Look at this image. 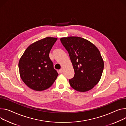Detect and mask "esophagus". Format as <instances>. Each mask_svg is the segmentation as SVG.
<instances>
[{
    "label": "esophagus",
    "instance_id": "esophagus-1",
    "mask_svg": "<svg viewBox=\"0 0 126 126\" xmlns=\"http://www.w3.org/2000/svg\"><path fill=\"white\" fill-rule=\"evenodd\" d=\"M59 73H62L63 72V69H62V68H61V69H60V70H59Z\"/></svg>",
    "mask_w": 126,
    "mask_h": 126
}]
</instances>
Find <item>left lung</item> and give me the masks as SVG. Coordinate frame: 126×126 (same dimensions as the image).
<instances>
[{
	"label": "left lung",
	"instance_id": "1",
	"mask_svg": "<svg viewBox=\"0 0 126 126\" xmlns=\"http://www.w3.org/2000/svg\"><path fill=\"white\" fill-rule=\"evenodd\" d=\"M69 53L74 70L70 86L79 92L93 89L99 81L104 67V60L95 46L90 41L78 37L60 39Z\"/></svg>",
	"mask_w": 126,
	"mask_h": 126
}]
</instances>
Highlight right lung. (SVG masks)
I'll return each instance as SVG.
<instances>
[{
	"instance_id": "1",
	"label": "right lung",
	"mask_w": 126,
	"mask_h": 126,
	"mask_svg": "<svg viewBox=\"0 0 126 126\" xmlns=\"http://www.w3.org/2000/svg\"><path fill=\"white\" fill-rule=\"evenodd\" d=\"M57 38L46 37L30 45L18 62L19 75L31 89L42 91L50 87L58 73L54 69L49 53Z\"/></svg>"
}]
</instances>
